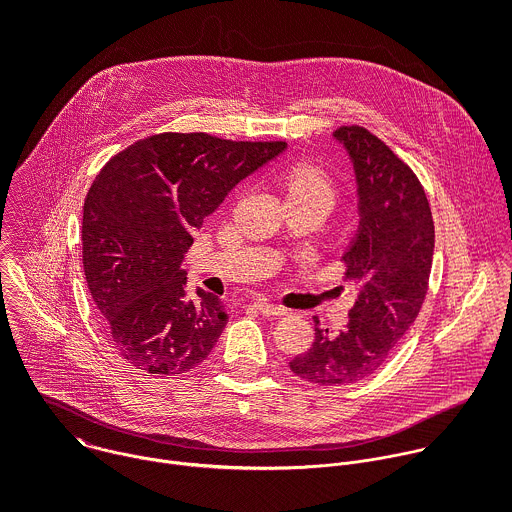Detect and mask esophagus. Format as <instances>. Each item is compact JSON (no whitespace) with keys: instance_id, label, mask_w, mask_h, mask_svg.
<instances>
[{"instance_id":"esophagus-1","label":"esophagus","mask_w":512,"mask_h":512,"mask_svg":"<svg viewBox=\"0 0 512 512\" xmlns=\"http://www.w3.org/2000/svg\"><path fill=\"white\" fill-rule=\"evenodd\" d=\"M255 308H257L261 314H265V316H285V314H287L285 308H281V306H277V304H271V302H267V300L257 302Z\"/></svg>"}]
</instances>
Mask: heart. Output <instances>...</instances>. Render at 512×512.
Instances as JSON below:
<instances>
[{
    "instance_id": "1",
    "label": "heart",
    "mask_w": 512,
    "mask_h": 512,
    "mask_svg": "<svg viewBox=\"0 0 512 512\" xmlns=\"http://www.w3.org/2000/svg\"><path fill=\"white\" fill-rule=\"evenodd\" d=\"M287 200H310L332 206L336 200V186L332 178L316 164L298 162L285 172Z\"/></svg>"
}]
</instances>
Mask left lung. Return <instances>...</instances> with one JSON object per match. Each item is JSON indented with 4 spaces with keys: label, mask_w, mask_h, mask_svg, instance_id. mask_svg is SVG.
<instances>
[{
    "label": "left lung",
    "mask_w": 512,
    "mask_h": 512,
    "mask_svg": "<svg viewBox=\"0 0 512 512\" xmlns=\"http://www.w3.org/2000/svg\"><path fill=\"white\" fill-rule=\"evenodd\" d=\"M352 162L358 231L342 255L358 296L340 332L320 328L308 352L289 362L298 377L338 387L377 373L415 322L427 294L435 231L413 170L369 129L334 131Z\"/></svg>",
    "instance_id": "obj_1"
}]
</instances>
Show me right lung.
Wrapping results in <instances>:
<instances>
[{
  "label": "right lung",
  "instance_id": "add662e5",
  "mask_svg": "<svg viewBox=\"0 0 512 512\" xmlns=\"http://www.w3.org/2000/svg\"><path fill=\"white\" fill-rule=\"evenodd\" d=\"M285 148V141L160 133L99 172L83 208V267L105 332L131 367L172 377L210 354L229 316L200 287L186 298L184 255L204 218Z\"/></svg>",
  "mask_w": 512,
  "mask_h": 512
}]
</instances>
